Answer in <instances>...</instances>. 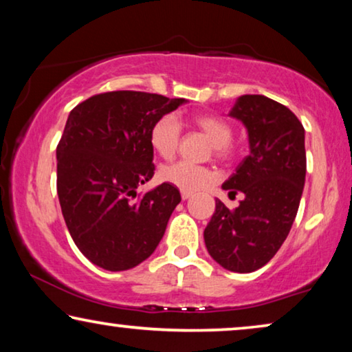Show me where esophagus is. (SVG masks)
Returning <instances> with one entry per match:
<instances>
[{
	"label": "esophagus",
	"mask_w": 352,
	"mask_h": 352,
	"mask_svg": "<svg viewBox=\"0 0 352 352\" xmlns=\"http://www.w3.org/2000/svg\"><path fill=\"white\" fill-rule=\"evenodd\" d=\"M192 195H194V192H190V190H181V197H182V200L190 199Z\"/></svg>",
	"instance_id": "esophagus-1"
}]
</instances>
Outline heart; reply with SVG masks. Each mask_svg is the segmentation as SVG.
<instances>
[{
    "label": "heart",
    "instance_id": "b5f03b06",
    "mask_svg": "<svg viewBox=\"0 0 352 352\" xmlns=\"http://www.w3.org/2000/svg\"><path fill=\"white\" fill-rule=\"evenodd\" d=\"M192 123L213 142V155L216 158L228 162L237 155V147L232 142L234 128L228 120L214 113H197L192 117ZM181 138L182 124L175 113L162 115L153 123L151 136H148L153 151L165 160H170L176 155ZM160 177L182 190H195L213 181L214 173L208 166L194 165V163L181 160L163 166L160 170Z\"/></svg>",
    "mask_w": 352,
    "mask_h": 352
}]
</instances>
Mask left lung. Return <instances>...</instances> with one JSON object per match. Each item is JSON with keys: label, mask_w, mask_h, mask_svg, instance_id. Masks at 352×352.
Returning <instances> with one entry per match:
<instances>
[{"label": "left lung", "mask_w": 352, "mask_h": 352, "mask_svg": "<svg viewBox=\"0 0 352 352\" xmlns=\"http://www.w3.org/2000/svg\"><path fill=\"white\" fill-rule=\"evenodd\" d=\"M229 115L247 126L250 155L223 189L245 199L234 210L216 200L204 237L216 263L243 274L271 261L290 232L306 177L305 128L290 109L261 94L240 96Z\"/></svg>", "instance_id": "1"}]
</instances>
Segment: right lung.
<instances>
[{
    "instance_id": "obj_1",
    "label": "right lung",
    "mask_w": 352,
    "mask_h": 352,
    "mask_svg": "<svg viewBox=\"0 0 352 352\" xmlns=\"http://www.w3.org/2000/svg\"><path fill=\"white\" fill-rule=\"evenodd\" d=\"M184 99L142 91L91 96L72 110L57 144V195L81 253L107 271H126L155 252L181 201L163 182L138 194L153 176L151 129Z\"/></svg>"
}]
</instances>
